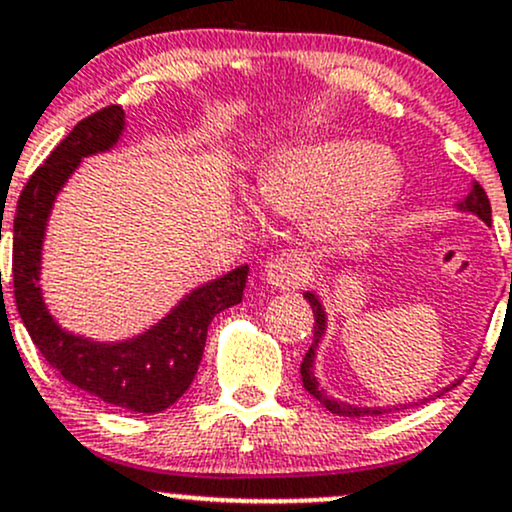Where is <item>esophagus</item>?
Returning <instances> with one entry per match:
<instances>
[{"label":"esophagus","instance_id":"1","mask_svg":"<svg viewBox=\"0 0 512 512\" xmlns=\"http://www.w3.org/2000/svg\"><path fill=\"white\" fill-rule=\"evenodd\" d=\"M262 277L274 289H296V286H301L308 279V265L301 257L277 255L265 262Z\"/></svg>","mask_w":512,"mask_h":512}]
</instances>
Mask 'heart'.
Masks as SVG:
<instances>
[{
	"instance_id": "1",
	"label": "heart",
	"mask_w": 512,
	"mask_h": 512,
	"mask_svg": "<svg viewBox=\"0 0 512 512\" xmlns=\"http://www.w3.org/2000/svg\"><path fill=\"white\" fill-rule=\"evenodd\" d=\"M401 187V162L391 150L364 140L328 138L274 155L257 196L277 216L308 218L313 235L335 240L376 221Z\"/></svg>"
}]
</instances>
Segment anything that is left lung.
I'll list each match as a JSON object with an SVG mask.
<instances>
[{
    "mask_svg": "<svg viewBox=\"0 0 512 512\" xmlns=\"http://www.w3.org/2000/svg\"><path fill=\"white\" fill-rule=\"evenodd\" d=\"M459 209L476 213V216H479L481 221L491 223V201H488L484 187H481L479 182L471 184V192L466 194V199L462 201V204H459ZM306 301L311 303L313 320H316V325H313V345L308 347L306 357H303V362H301L303 389L311 393V396L316 398V401L323 403V406L328 408L330 413H338V415H342V418H362V415H381V413H386V408H355V406H350V403L333 401V398H328L323 391L318 389V381H316V376H313V355H316L318 342H320V338H323L325 313H323V306H320V301L316 299V294H311V291H308Z\"/></svg>",
    "mask_w": 512,
    "mask_h": 512,
    "instance_id": "8db88e82",
    "label": "left lung"
}]
</instances>
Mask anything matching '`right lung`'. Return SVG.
I'll return each mask as SVG.
<instances>
[{
    "instance_id": "1",
    "label": "right lung",
    "mask_w": 512,
    "mask_h": 512,
    "mask_svg": "<svg viewBox=\"0 0 512 512\" xmlns=\"http://www.w3.org/2000/svg\"><path fill=\"white\" fill-rule=\"evenodd\" d=\"M121 131V106H104L77 123L28 177L11 226V284L33 345L65 381L111 406L160 413L192 386L213 316L243 301L247 267L233 269L226 277L192 291L153 330L116 345H99L65 333L48 316L38 286V269L50 206L82 157L109 150Z\"/></svg>"
}]
</instances>
